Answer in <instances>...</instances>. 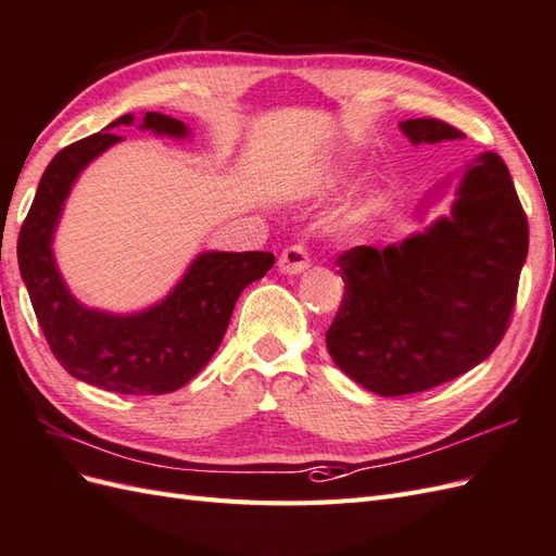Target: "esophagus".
<instances>
[{"label":"esophagus","instance_id":"1","mask_svg":"<svg viewBox=\"0 0 556 556\" xmlns=\"http://www.w3.org/2000/svg\"><path fill=\"white\" fill-rule=\"evenodd\" d=\"M278 268H280V274H286V276H300V274H304V270L308 268V254H306V250L302 245L288 248L286 252L280 254Z\"/></svg>","mask_w":556,"mask_h":556}]
</instances>
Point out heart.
<instances>
[{
  "mask_svg": "<svg viewBox=\"0 0 556 556\" xmlns=\"http://www.w3.org/2000/svg\"><path fill=\"white\" fill-rule=\"evenodd\" d=\"M354 174V167H342L337 169L328 184H344L349 176ZM380 212H382V202L377 200L375 195H365L358 198L354 202H349L342 210H337L330 222H328V231L334 238H344V240H356L368 236L372 231V226L380 219Z\"/></svg>",
  "mask_w": 556,
  "mask_h": 556,
  "instance_id": "obj_1",
  "label": "heart"
}]
</instances>
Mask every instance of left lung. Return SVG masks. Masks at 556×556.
Masks as SVG:
<instances>
[{
  "mask_svg": "<svg viewBox=\"0 0 556 556\" xmlns=\"http://www.w3.org/2000/svg\"><path fill=\"white\" fill-rule=\"evenodd\" d=\"M413 146L457 141L441 119L399 122ZM455 181L451 214L387 248L342 254L344 300L325 344L377 396L427 391L477 368L503 340L528 254V224L505 162L481 153L417 202L425 222Z\"/></svg>",
  "mask_w": 556,
  "mask_h": 556,
  "instance_id": "1",
  "label": "left lung"
}]
</instances>
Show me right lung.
<instances>
[{
  "label": "right lung",
  "mask_w": 556,
  "mask_h": 556,
  "mask_svg": "<svg viewBox=\"0 0 556 556\" xmlns=\"http://www.w3.org/2000/svg\"><path fill=\"white\" fill-rule=\"evenodd\" d=\"M137 125L155 137L191 139L181 119L122 115L103 131L63 148L39 179L18 236V266L47 342L75 380L115 394H169L205 368L219 349L240 292L266 276L270 252L205 250L179 282L134 314L87 306L67 288L53 256L65 200L93 160L122 141L115 127Z\"/></svg>",
  "instance_id": "right-lung-1"
}]
</instances>
